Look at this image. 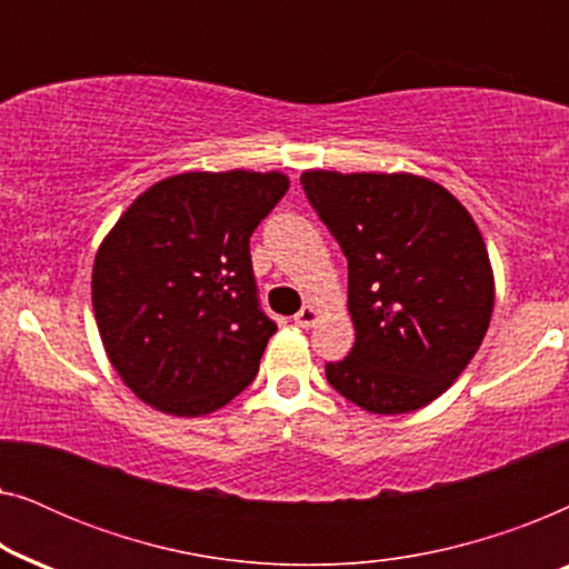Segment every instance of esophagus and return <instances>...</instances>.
<instances>
[{
  "label": "esophagus",
  "mask_w": 569,
  "mask_h": 569,
  "mask_svg": "<svg viewBox=\"0 0 569 569\" xmlns=\"http://www.w3.org/2000/svg\"><path fill=\"white\" fill-rule=\"evenodd\" d=\"M295 323L300 326V329H310V326H313L316 321H318V310L313 308V306H302L298 313H295V318H292Z\"/></svg>",
  "instance_id": "1"
}]
</instances>
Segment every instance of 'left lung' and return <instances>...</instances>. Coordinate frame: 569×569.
<instances>
[{
  "mask_svg": "<svg viewBox=\"0 0 569 569\" xmlns=\"http://www.w3.org/2000/svg\"><path fill=\"white\" fill-rule=\"evenodd\" d=\"M302 191L349 269L355 347L326 380L372 415L438 399L485 339L495 282L481 232L453 193L409 173L308 170Z\"/></svg>",
  "mask_w": 569,
  "mask_h": 569,
  "instance_id": "8db88e82",
  "label": "left lung"
}]
</instances>
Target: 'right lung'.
<instances>
[{
    "label": "right lung",
    "instance_id": "1",
    "mask_svg": "<svg viewBox=\"0 0 569 569\" xmlns=\"http://www.w3.org/2000/svg\"><path fill=\"white\" fill-rule=\"evenodd\" d=\"M287 189L282 173H181L147 189L103 240L98 331L150 407L209 415L256 378L277 323L259 302L251 236Z\"/></svg>",
    "mask_w": 569,
    "mask_h": 569
}]
</instances>
